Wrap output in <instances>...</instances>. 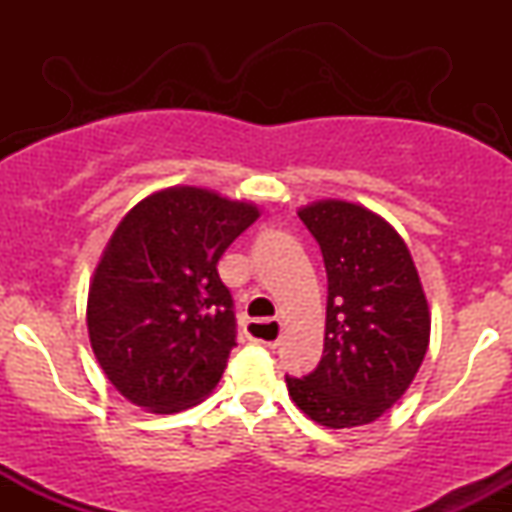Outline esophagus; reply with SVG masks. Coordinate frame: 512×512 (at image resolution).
<instances>
[{"label": "esophagus", "instance_id": "esophagus-1", "mask_svg": "<svg viewBox=\"0 0 512 512\" xmlns=\"http://www.w3.org/2000/svg\"><path fill=\"white\" fill-rule=\"evenodd\" d=\"M281 330H284L281 320H250L248 322V337L252 342L269 346V349H276V346L281 344ZM255 333H260L261 337L255 338Z\"/></svg>", "mask_w": 512, "mask_h": 512}]
</instances>
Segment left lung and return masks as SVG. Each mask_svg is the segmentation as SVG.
<instances>
[{
  "label": "left lung",
  "instance_id": "obj_1",
  "mask_svg": "<svg viewBox=\"0 0 512 512\" xmlns=\"http://www.w3.org/2000/svg\"><path fill=\"white\" fill-rule=\"evenodd\" d=\"M327 272L325 349L313 373L286 375L296 407L327 428L363 426L407 392L424 361L431 315L395 228L358 204L298 211Z\"/></svg>",
  "mask_w": 512,
  "mask_h": 512
}]
</instances>
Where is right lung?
Instances as JSON below:
<instances>
[{
    "mask_svg": "<svg viewBox=\"0 0 512 512\" xmlns=\"http://www.w3.org/2000/svg\"><path fill=\"white\" fill-rule=\"evenodd\" d=\"M257 216L252 204L170 187L115 228L88 289L86 322L93 354L129 402L173 414L219 385L236 313L216 264Z\"/></svg>",
    "mask_w": 512,
    "mask_h": 512,
    "instance_id": "obj_1",
    "label": "right lung"
}]
</instances>
